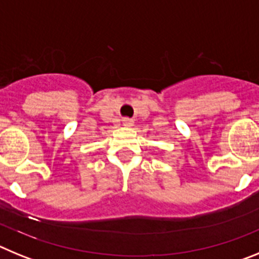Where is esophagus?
Here are the masks:
<instances>
[{
    "mask_svg": "<svg viewBox=\"0 0 259 259\" xmlns=\"http://www.w3.org/2000/svg\"><path fill=\"white\" fill-rule=\"evenodd\" d=\"M122 122H123V125H124V127H132V125H134V120L130 118H124Z\"/></svg>",
    "mask_w": 259,
    "mask_h": 259,
    "instance_id": "obj_1",
    "label": "esophagus"
}]
</instances>
